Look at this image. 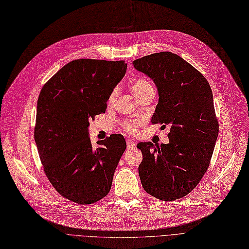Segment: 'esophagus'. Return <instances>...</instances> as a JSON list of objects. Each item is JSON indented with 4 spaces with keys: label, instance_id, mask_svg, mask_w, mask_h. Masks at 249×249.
Wrapping results in <instances>:
<instances>
[{
    "label": "esophagus",
    "instance_id": "esophagus-1",
    "mask_svg": "<svg viewBox=\"0 0 249 249\" xmlns=\"http://www.w3.org/2000/svg\"><path fill=\"white\" fill-rule=\"evenodd\" d=\"M126 143H127V148H128V149H133V148H135L134 142H133L132 140H130V139H127V140H126Z\"/></svg>",
    "mask_w": 249,
    "mask_h": 249
}]
</instances>
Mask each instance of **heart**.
<instances>
[{
	"instance_id": "1",
	"label": "heart",
	"mask_w": 249,
	"mask_h": 249,
	"mask_svg": "<svg viewBox=\"0 0 249 249\" xmlns=\"http://www.w3.org/2000/svg\"><path fill=\"white\" fill-rule=\"evenodd\" d=\"M130 88L134 95L137 98H141L144 94L149 93V92H154V86L152 83L145 78H136L131 81L130 83ZM118 95V89L115 88L112 90L109 93V96L107 98V104L113 105ZM143 124V119L142 118H132V119H127L121 122V126L123 130L126 131L129 134H135L139 130V127Z\"/></svg>"
}]
</instances>
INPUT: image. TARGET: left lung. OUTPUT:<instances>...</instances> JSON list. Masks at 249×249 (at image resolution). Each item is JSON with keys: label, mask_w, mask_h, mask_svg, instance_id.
I'll return each mask as SVG.
<instances>
[{"label": "left lung", "mask_w": 249, "mask_h": 249, "mask_svg": "<svg viewBox=\"0 0 249 249\" xmlns=\"http://www.w3.org/2000/svg\"><path fill=\"white\" fill-rule=\"evenodd\" d=\"M155 82L159 103L152 124L169 125L168 143L137 144L144 191L162 201L187 196L203 178L218 134L213 96L208 81L178 54L160 52L132 62Z\"/></svg>", "instance_id": "1"}]
</instances>
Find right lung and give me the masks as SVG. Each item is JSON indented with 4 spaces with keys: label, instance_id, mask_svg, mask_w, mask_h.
I'll use <instances>...</instances> for the list:
<instances>
[{
    "label": "right lung",
    "instance_id": "obj_1",
    "mask_svg": "<svg viewBox=\"0 0 249 249\" xmlns=\"http://www.w3.org/2000/svg\"><path fill=\"white\" fill-rule=\"evenodd\" d=\"M124 60L81 58L69 62L43 86L35 142L46 177L59 194L88 205L106 197L126 149L121 134L93 148L89 120L106 113L109 93L124 77Z\"/></svg>",
    "mask_w": 249,
    "mask_h": 249
}]
</instances>
